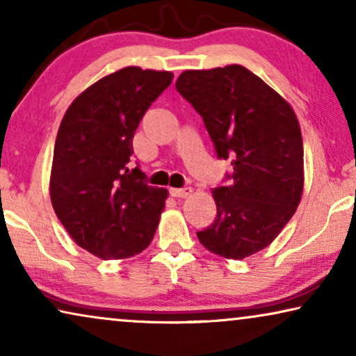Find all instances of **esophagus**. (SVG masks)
<instances>
[{
    "mask_svg": "<svg viewBox=\"0 0 356 356\" xmlns=\"http://www.w3.org/2000/svg\"><path fill=\"white\" fill-rule=\"evenodd\" d=\"M193 193L191 188H170V194H172L173 197H178V199H183V197H188L189 194Z\"/></svg>",
    "mask_w": 356,
    "mask_h": 356,
    "instance_id": "34e87169",
    "label": "esophagus"
}]
</instances>
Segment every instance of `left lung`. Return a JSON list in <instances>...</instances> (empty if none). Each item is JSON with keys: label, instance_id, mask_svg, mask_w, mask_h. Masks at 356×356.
<instances>
[{"label": "left lung", "instance_id": "left-lung-1", "mask_svg": "<svg viewBox=\"0 0 356 356\" xmlns=\"http://www.w3.org/2000/svg\"><path fill=\"white\" fill-rule=\"evenodd\" d=\"M177 90L202 116L218 159L232 160L227 186L212 189L216 220L201 245L245 259L275 240L303 194V139L289 102L240 65L189 70Z\"/></svg>", "mask_w": 356, "mask_h": 356}]
</instances>
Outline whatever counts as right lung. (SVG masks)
<instances>
[{
    "instance_id": "1",
    "label": "right lung",
    "mask_w": 356,
    "mask_h": 356,
    "mask_svg": "<svg viewBox=\"0 0 356 356\" xmlns=\"http://www.w3.org/2000/svg\"><path fill=\"white\" fill-rule=\"evenodd\" d=\"M170 71L128 66L77 95L58 129L50 177L56 217L81 248L100 259H126L150 245L168 191L128 168L133 138Z\"/></svg>"
}]
</instances>
